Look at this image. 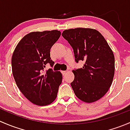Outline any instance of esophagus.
Masks as SVG:
<instances>
[{"instance_id":"obj_1","label":"esophagus","mask_w":130,"mask_h":130,"mask_svg":"<svg viewBox=\"0 0 130 130\" xmlns=\"http://www.w3.org/2000/svg\"><path fill=\"white\" fill-rule=\"evenodd\" d=\"M67 72V70H64V71H61V73H63V75H65Z\"/></svg>"}]
</instances>
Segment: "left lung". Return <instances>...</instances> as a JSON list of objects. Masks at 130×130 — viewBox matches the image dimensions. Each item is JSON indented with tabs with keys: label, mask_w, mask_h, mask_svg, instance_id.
Returning <instances> with one entry per match:
<instances>
[{
	"label": "left lung",
	"mask_w": 130,
	"mask_h": 130,
	"mask_svg": "<svg viewBox=\"0 0 130 130\" xmlns=\"http://www.w3.org/2000/svg\"><path fill=\"white\" fill-rule=\"evenodd\" d=\"M62 36L72 47L76 62H85L82 68L72 70L75 77L70 84L75 94L85 103L97 101L112 84L115 70L112 50L94 29H69L63 31Z\"/></svg>",
	"instance_id": "left-lung-1"
}]
</instances>
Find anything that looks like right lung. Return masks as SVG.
Listing matches in <instances>:
<instances>
[{
	"label": "right lung",
	"mask_w": 130,
	"mask_h": 130,
	"mask_svg": "<svg viewBox=\"0 0 130 130\" xmlns=\"http://www.w3.org/2000/svg\"><path fill=\"white\" fill-rule=\"evenodd\" d=\"M60 35L58 30L31 32L21 40L12 54V70L15 83L23 95L36 105H48L57 96L62 74L52 69L44 72V68L47 63L54 65L50 49Z\"/></svg>",
	"instance_id": "add662e5"
}]
</instances>
